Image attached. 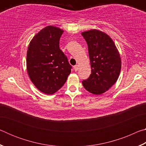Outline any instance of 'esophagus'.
I'll list each match as a JSON object with an SVG mask.
<instances>
[{
  "label": "esophagus",
  "instance_id": "esophagus-1",
  "mask_svg": "<svg viewBox=\"0 0 146 146\" xmlns=\"http://www.w3.org/2000/svg\"><path fill=\"white\" fill-rule=\"evenodd\" d=\"M74 70H75V71H77L78 70V65H75L74 66Z\"/></svg>",
  "mask_w": 146,
  "mask_h": 146
}]
</instances>
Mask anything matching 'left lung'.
Returning <instances> with one entry per match:
<instances>
[{"label": "left lung", "mask_w": 146, "mask_h": 146, "mask_svg": "<svg viewBox=\"0 0 146 146\" xmlns=\"http://www.w3.org/2000/svg\"><path fill=\"white\" fill-rule=\"evenodd\" d=\"M82 35L88 44L91 68L90 76L83 80L82 84L89 92L100 95L117 82L121 70L120 56L107 34L93 29Z\"/></svg>", "instance_id": "left-lung-1"}]
</instances>
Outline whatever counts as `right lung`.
Returning a JSON list of instances; mask_svg holds the SVG:
<instances>
[{"mask_svg": "<svg viewBox=\"0 0 146 146\" xmlns=\"http://www.w3.org/2000/svg\"><path fill=\"white\" fill-rule=\"evenodd\" d=\"M62 33L56 27H46L33 38L27 51L29 78L38 90L48 95L62 87L72 68L59 47Z\"/></svg>", "mask_w": 146, "mask_h": 146, "instance_id": "add662e5", "label": "right lung"}]
</instances>
